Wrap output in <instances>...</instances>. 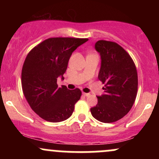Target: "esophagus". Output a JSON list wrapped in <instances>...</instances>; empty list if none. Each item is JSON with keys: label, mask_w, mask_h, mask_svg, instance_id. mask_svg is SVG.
Segmentation results:
<instances>
[{"label": "esophagus", "mask_w": 159, "mask_h": 159, "mask_svg": "<svg viewBox=\"0 0 159 159\" xmlns=\"http://www.w3.org/2000/svg\"><path fill=\"white\" fill-rule=\"evenodd\" d=\"M82 93H83V95L84 96H90V93H84V92H83Z\"/></svg>", "instance_id": "34e87169"}]
</instances>
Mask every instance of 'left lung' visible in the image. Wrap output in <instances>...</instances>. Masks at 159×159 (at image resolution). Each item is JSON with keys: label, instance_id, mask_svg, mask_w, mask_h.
<instances>
[{"label": "left lung", "instance_id": "left-lung-1", "mask_svg": "<svg viewBox=\"0 0 159 159\" xmlns=\"http://www.w3.org/2000/svg\"><path fill=\"white\" fill-rule=\"evenodd\" d=\"M102 59L98 80L105 84V94L97 96L98 103L90 108L92 116L105 123L125 116L138 93V72L129 54L116 43L98 40L95 45Z\"/></svg>", "mask_w": 159, "mask_h": 159}]
</instances>
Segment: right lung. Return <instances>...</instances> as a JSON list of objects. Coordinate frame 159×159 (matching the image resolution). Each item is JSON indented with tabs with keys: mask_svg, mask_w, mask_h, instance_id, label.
Returning <instances> with one entry per match:
<instances>
[{
	"mask_svg": "<svg viewBox=\"0 0 159 159\" xmlns=\"http://www.w3.org/2000/svg\"><path fill=\"white\" fill-rule=\"evenodd\" d=\"M87 38L52 37L44 40L27 54L21 70L24 96L36 114L46 121L68 119L80 99V89L58 87L57 81L66 71L69 60Z\"/></svg>",
	"mask_w": 159,
	"mask_h": 159,
	"instance_id": "1",
	"label": "right lung"
}]
</instances>
